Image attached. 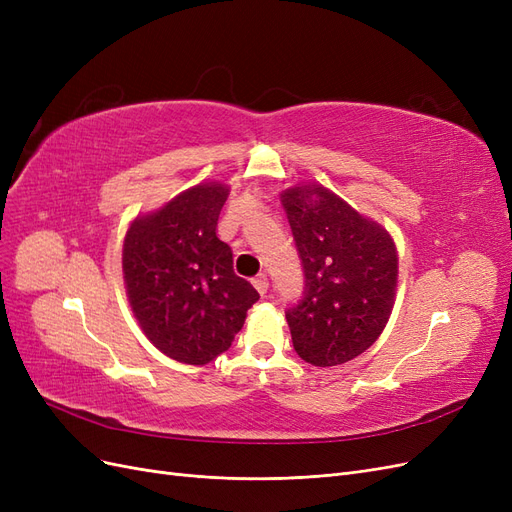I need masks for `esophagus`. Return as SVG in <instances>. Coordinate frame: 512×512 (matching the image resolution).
<instances>
[{
	"mask_svg": "<svg viewBox=\"0 0 512 512\" xmlns=\"http://www.w3.org/2000/svg\"><path fill=\"white\" fill-rule=\"evenodd\" d=\"M252 284H254V288H256L260 294H267V290H269V280H267V275H265V273L256 275Z\"/></svg>",
	"mask_w": 512,
	"mask_h": 512,
	"instance_id": "34e87169",
	"label": "esophagus"
}]
</instances>
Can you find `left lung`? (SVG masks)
<instances>
[{
  "instance_id": "left-lung-1",
  "label": "left lung",
  "mask_w": 512,
  "mask_h": 512,
  "mask_svg": "<svg viewBox=\"0 0 512 512\" xmlns=\"http://www.w3.org/2000/svg\"><path fill=\"white\" fill-rule=\"evenodd\" d=\"M305 273V292L286 320L305 363H348L376 342L397 290V247L389 230L318 183L282 192Z\"/></svg>"
}]
</instances>
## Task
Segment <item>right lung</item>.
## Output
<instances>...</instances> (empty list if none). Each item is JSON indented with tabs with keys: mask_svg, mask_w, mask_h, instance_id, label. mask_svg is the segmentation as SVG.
<instances>
[{
	"mask_svg": "<svg viewBox=\"0 0 512 512\" xmlns=\"http://www.w3.org/2000/svg\"><path fill=\"white\" fill-rule=\"evenodd\" d=\"M228 185L200 183L138 215L123 239V284L149 342L170 359L207 365L241 331L260 294L235 275L215 235Z\"/></svg>",
	"mask_w": 512,
	"mask_h": 512,
	"instance_id": "1",
	"label": "right lung"
}]
</instances>
